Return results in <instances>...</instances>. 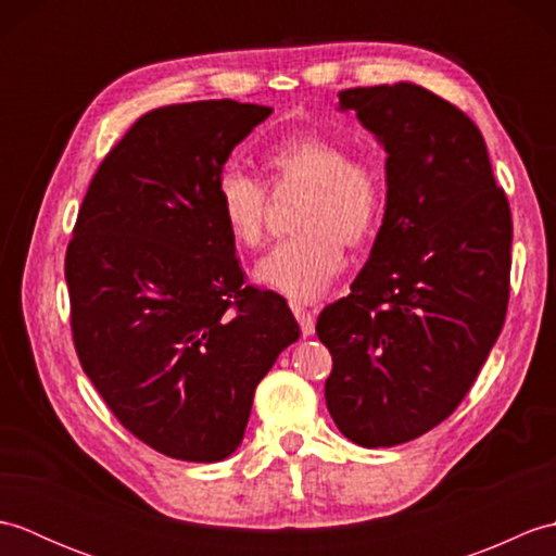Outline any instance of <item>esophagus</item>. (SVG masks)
<instances>
[{
  "label": "esophagus",
  "mask_w": 556,
  "mask_h": 556,
  "mask_svg": "<svg viewBox=\"0 0 556 556\" xmlns=\"http://www.w3.org/2000/svg\"><path fill=\"white\" fill-rule=\"evenodd\" d=\"M293 315H296V320L301 325V334L303 337H311L315 334V315L311 311L301 308V305H293Z\"/></svg>",
  "instance_id": "obj_1"
}]
</instances>
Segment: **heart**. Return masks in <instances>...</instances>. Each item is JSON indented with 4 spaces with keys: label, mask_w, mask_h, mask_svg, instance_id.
Returning a JSON list of instances; mask_svg holds the SVG:
<instances>
[{
    "label": "heart",
    "mask_w": 556,
    "mask_h": 556,
    "mask_svg": "<svg viewBox=\"0 0 556 556\" xmlns=\"http://www.w3.org/2000/svg\"><path fill=\"white\" fill-rule=\"evenodd\" d=\"M265 167L271 184L301 186L305 195L293 222L301 231L257 260L253 279L293 303H311L344 267V243L363 245L380 229L384 179L372 162L351 160L344 143L320 134L277 140L265 152ZM265 203V188L253 176L241 169L219 176V219L236 245L263 241Z\"/></svg>",
    "instance_id": "b5f03b06"
}]
</instances>
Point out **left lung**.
<instances>
[{"label":"left lung","mask_w":556,"mask_h":556,"mask_svg":"<svg viewBox=\"0 0 556 556\" xmlns=\"http://www.w3.org/2000/svg\"><path fill=\"white\" fill-rule=\"evenodd\" d=\"M387 152V205L368 263L317 317L332 353L337 428L361 446L416 440L446 420L497 341L511 271V210L478 126L416 83L349 88Z\"/></svg>","instance_id":"1"}]
</instances>
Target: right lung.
Listing matches in <instances>:
<instances>
[{
    "label": "right lung",
    "instance_id": "obj_1",
    "mask_svg": "<svg viewBox=\"0 0 556 556\" xmlns=\"http://www.w3.org/2000/svg\"><path fill=\"white\" fill-rule=\"evenodd\" d=\"M271 108L203 100L152 110L102 160L66 251L83 370L155 452L215 464L241 444L257 382L301 329L243 285L217 210L231 150Z\"/></svg>",
    "mask_w": 556,
    "mask_h": 556
}]
</instances>
